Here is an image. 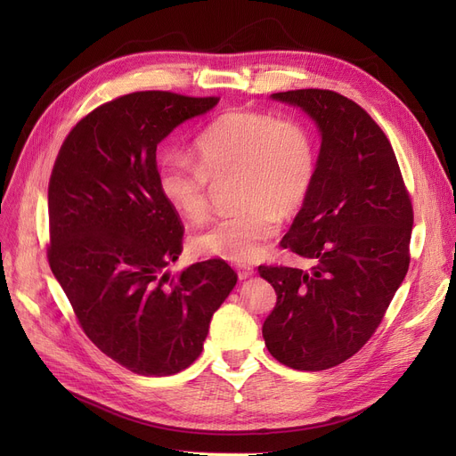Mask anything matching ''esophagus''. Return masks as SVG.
<instances>
[{
  "mask_svg": "<svg viewBox=\"0 0 456 456\" xmlns=\"http://www.w3.org/2000/svg\"><path fill=\"white\" fill-rule=\"evenodd\" d=\"M234 268H236L238 279H240V281H244V279H248V277H251V275L255 273L253 266H249V265H244V262H240V265H236Z\"/></svg>",
  "mask_w": 456,
  "mask_h": 456,
  "instance_id": "esophagus-1",
  "label": "esophagus"
}]
</instances>
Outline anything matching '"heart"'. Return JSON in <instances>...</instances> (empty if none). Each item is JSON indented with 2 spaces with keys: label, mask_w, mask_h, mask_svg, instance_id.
I'll list each match as a JSON object with an SVG mask.
<instances>
[{
  "label": "heart",
  "mask_w": 456,
  "mask_h": 456,
  "mask_svg": "<svg viewBox=\"0 0 456 456\" xmlns=\"http://www.w3.org/2000/svg\"><path fill=\"white\" fill-rule=\"evenodd\" d=\"M196 160L167 155L159 167L162 198L179 216L201 224L210 214V184L234 183L240 208L191 236L200 256L251 262L266 249L281 218H292L313 191L318 170L314 140L294 119L234 109L214 118L194 143Z\"/></svg>",
  "instance_id": "1"
}]
</instances>
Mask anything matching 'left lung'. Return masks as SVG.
<instances>
[{"label":"left lung","instance_id":"8db88e82","mask_svg":"<svg viewBox=\"0 0 456 456\" xmlns=\"http://www.w3.org/2000/svg\"><path fill=\"white\" fill-rule=\"evenodd\" d=\"M322 131L313 191L281 248L313 260L303 272L258 266L277 303L262 325L275 361L299 371L338 366L373 337L411 265L414 210L392 143L346 95L273 94Z\"/></svg>","mask_w":456,"mask_h":456}]
</instances>
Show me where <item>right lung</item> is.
<instances>
[{"label":"right lung","mask_w":456,"mask_h":456,"mask_svg":"<svg viewBox=\"0 0 456 456\" xmlns=\"http://www.w3.org/2000/svg\"><path fill=\"white\" fill-rule=\"evenodd\" d=\"M218 102L166 90L119 95L79 119L53 164L50 268L92 344L138 375L194 362L238 279L220 258L164 273L184 227L160 194L157 143Z\"/></svg>","instance_id":"obj_1"}]
</instances>
